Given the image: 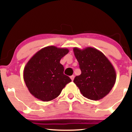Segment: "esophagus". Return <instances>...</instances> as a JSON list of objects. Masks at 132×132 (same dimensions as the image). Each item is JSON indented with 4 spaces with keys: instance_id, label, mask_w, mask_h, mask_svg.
Instances as JSON below:
<instances>
[{
    "instance_id": "1",
    "label": "esophagus",
    "mask_w": 132,
    "mask_h": 132,
    "mask_svg": "<svg viewBox=\"0 0 132 132\" xmlns=\"http://www.w3.org/2000/svg\"><path fill=\"white\" fill-rule=\"evenodd\" d=\"M70 78L71 79V80H72V81H73L74 79H75V76H74V75L71 76H70Z\"/></svg>"
}]
</instances>
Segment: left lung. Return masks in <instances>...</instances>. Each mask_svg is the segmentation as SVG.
Instances as JSON below:
<instances>
[{"instance_id": "left-lung-1", "label": "left lung", "mask_w": 132, "mask_h": 132, "mask_svg": "<svg viewBox=\"0 0 132 132\" xmlns=\"http://www.w3.org/2000/svg\"><path fill=\"white\" fill-rule=\"evenodd\" d=\"M73 51L81 71L74 82L85 97L93 101L102 99L116 83L117 76L113 65L101 51L92 47L82 50L75 47Z\"/></svg>"}]
</instances>
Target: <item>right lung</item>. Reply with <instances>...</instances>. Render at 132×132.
<instances>
[{"mask_svg": "<svg viewBox=\"0 0 132 132\" xmlns=\"http://www.w3.org/2000/svg\"><path fill=\"white\" fill-rule=\"evenodd\" d=\"M69 53L68 48L48 46L36 53L27 62L23 70V79L31 95L48 102L56 98L71 81L64 75L60 60Z\"/></svg>", "mask_w": 132, "mask_h": 132, "instance_id": "right-lung-1", "label": "right lung"}]
</instances>
